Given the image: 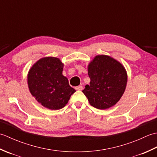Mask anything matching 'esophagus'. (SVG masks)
<instances>
[{"label": "esophagus", "mask_w": 157, "mask_h": 157, "mask_svg": "<svg viewBox=\"0 0 157 157\" xmlns=\"http://www.w3.org/2000/svg\"><path fill=\"white\" fill-rule=\"evenodd\" d=\"M82 89H83L82 86H77V87H75L76 90H82Z\"/></svg>", "instance_id": "34e87169"}]
</instances>
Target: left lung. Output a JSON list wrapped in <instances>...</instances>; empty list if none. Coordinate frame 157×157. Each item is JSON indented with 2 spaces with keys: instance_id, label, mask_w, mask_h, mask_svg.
<instances>
[{
  "instance_id": "obj_1",
  "label": "left lung",
  "mask_w": 157,
  "mask_h": 157,
  "mask_svg": "<svg viewBox=\"0 0 157 157\" xmlns=\"http://www.w3.org/2000/svg\"><path fill=\"white\" fill-rule=\"evenodd\" d=\"M88 71L90 82L82 92L90 105L98 109L114 106L126 88L128 75L124 67L111 56L98 55L89 64Z\"/></svg>"
}]
</instances>
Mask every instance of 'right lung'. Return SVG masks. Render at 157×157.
I'll return each instance as SVG.
<instances>
[{
    "instance_id": "1",
    "label": "right lung",
    "mask_w": 157,
    "mask_h": 157,
    "mask_svg": "<svg viewBox=\"0 0 157 157\" xmlns=\"http://www.w3.org/2000/svg\"><path fill=\"white\" fill-rule=\"evenodd\" d=\"M63 65L58 58L40 59L29 69V90L36 101L51 110H59L67 104L75 90L63 75Z\"/></svg>"
}]
</instances>
